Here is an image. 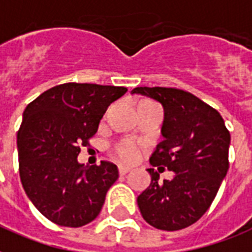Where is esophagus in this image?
Returning a JSON list of instances; mask_svg holds the SVG:
<instances>
[{
  "mask_svg": "<svg viewBox=\"0 0 252 252\" xmlns=\"http://www.w3.org/2000/svg\"><path fill=\"white\" fill-rule=\"evenodd\" d=\"M129 170L130 169L126 168V166H119V173H120V176H124V174H126Z\"/></svg>",
  "mask_w": 252,
  "mask_h": 252,
  "instance_id": "esophagus-1",
  "label": "esophagus"
}]
</instances>
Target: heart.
<instances>
[{"label":"heart","instance_id":"heart-1","mask_svg":"<svg viewBox=\"0 0 252 252\" xmlns=\"http://www.w3.org/2000/svg\"><path fill=\"white\" fill-rule=\"evenodd\" d=\"M147 103H152V101L144 100L140 104H147ZM113 155L116 156L119 161L126 162V164H132L134 161L139 160L140 155H141V149L133 141L124 140V141H120L113 147Z\"/></svg>","mask_w":252,"mask_h":252}]
</instances>
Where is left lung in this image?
Returning a JSON list of instances; mask_svg holds the SVG:
<instances>
[{
  "label": "left lung",
  "instance_id": "left-lung-1",
  "mask_svg": "<svg viewBox=\"0 0 252 252\" xmlns=\"http://www.w3.org/2000/svg\"><path fill=\"white\" fill-rule=\"evenodd\" d=\"M132 94L161 103L164 140L149 161L168 168L172 180L158 182L152 176L149 188L137 197L140 213L153 227L176 231L201 218L216 198L228 170L230 132L220 112L190 92L165 87H136Z\"/></svg>",
  "mask_w": 252,
  "mask_h": 252
}]
</instances>
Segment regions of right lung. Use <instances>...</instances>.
I'll use <instances>...</instances> for the list:
<instances>
[{
    "label": "right lung",
    "mask_w": 252,
    "mask_h": 252,
    "mask_svg": "<svg viewBox=\"0 0 252 252\" xmlns=\"http://www.w3.org/2000/svg\"><path fill=\"white\" fill-rule=\"evenodd\" d=\"M126 92V87L64 83L25 109L17 134L19 177L32 205L54 223L80 227L99 216L119 178L118 166L108 161L84 166L78 155L109 104Z\"/></svg>",
    "instance_id": "obj_1"
}]
</instances>
